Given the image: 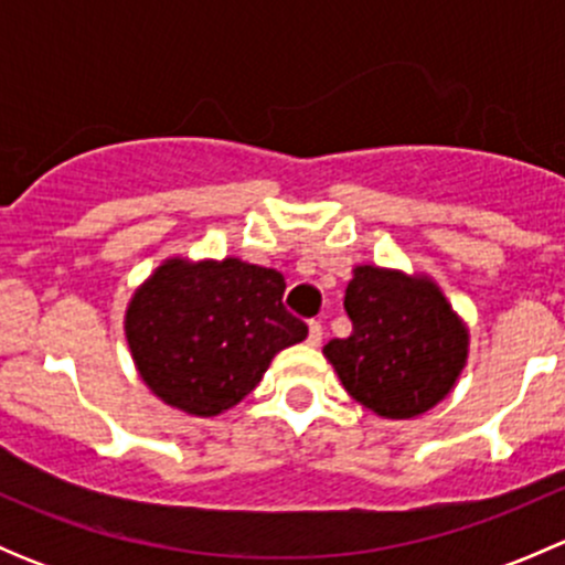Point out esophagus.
Instances as JSON below:
<instances>
[{
	"label": "esophagus",
	"instance_id": "esophagus-1",
	"mask_svg": "<svg viewBox=\"0 0 565 565\" xmlns=\"http://www.w3.org/2000/svg\"><path fill=\"white\" fill-rule=\"evenodd\" d=\"M309 344L311 347L322 344V322H317V319H311L309 322Z\"/></svg>",
	"mask_w": 565,
	"mask_h": 565
}]
</instances>
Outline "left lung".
Wrapping results in <instances>:
<instances>
[{
	"instance_id": "left-lung-1",
	"label": "left lung",
	"mask_w": 565,
	"mask_h": 565,
	"mask_svg": "<svg viewBox=\"0 0 565 565\" xmlns=\"http://www.w3.org/2000/svg\"><path fill=\"white\" fill-rule=\"evenodd\" d=\"M344 311L352 333L322 352L355 402L385 418H415L448 396L465 369L467 330L435 284L355 267Z\"/></svg>"
}]
</instances>
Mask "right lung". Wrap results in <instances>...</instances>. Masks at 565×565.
I'll return each instance as SVG.
<instances>
[{"label":"right lung","instance_id":"add662e5","mask_svg":"<svg viewBox=\"0 0 565 565\" xmlns=\"http://www.w3.org/2000/svg\"><path fill=\"white\" fill-rule=\"evenodd\" d=\"M287 281L241 259H169L134 295L125 335L141 380L188 415H218L248 396L273 355L309 328L284 306Z\"/></svg>","mask_w":565,"mask_h":565}]
</instances>
